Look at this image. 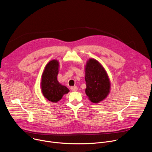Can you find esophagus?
I'll use <instances>...</instances> for the list:
<instances>
[{"label": "esophagus", "mask_w": 152, "mask_h": 152, "mask_svg": "<svg viewBox=\"0 0 152 152\" xmlns=\"http://www.w3.org/2000/svg\"><path fill=\"white\" fill-rule=\"evenodd\" d=\"M70 89L73 91V92H75V91H77V86H72L70 88Z\"/></svg>", "instance_id": "1"}]
</instances>
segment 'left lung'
Masks as SVG:
<instances>
[{
    "label": "left lung",
    "instance_id": "1",
    "mask_svg": "<svg viewBox=\"0 0 152 152\" xmlns=\"http://www.w3.org/2000/svg\"><path fill=\"white\" fill-rule=\"evenodd\" d=\"M85 93L94 104L105 99L110 92L111 83L103 66L95 59L90 58L85 66Z\"/></svg>",
    "mask_w": 152,
    "mask_h": 152
}]
</instances>
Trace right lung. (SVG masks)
<instances>
[{
    "instance_id": "1",
    "label": "right lung",
    "mask_w": 152,
    "mask_h": 152,
    "mask_svg": "<svg viewBox=\"0 0 152 152\" xmlns=\"http://www.w3.org/2000/svg\"><path fill=\"white\" fill-rule=\"evenodd\" d=\"M59 63L56 60H51L46 65L42 75L41 91L44 96L52 102H57L64 94L69 92V89L61 85L57 80Z\"/></svg>"
}]
</instances>
